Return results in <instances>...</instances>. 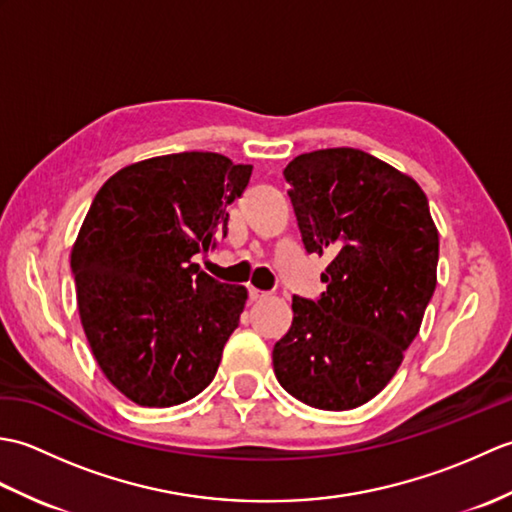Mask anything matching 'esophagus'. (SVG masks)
Listing matches in <instances>:
<instances>
[{"label":"esophagus","instance_id":"obj_1","mask_svg":"<svg viewBox=\"0 0 512 512\" xmlns=\"http://www.w3.org/2000/svg\"><path fill=\"white\" fill-rule=\"evenodd\" d=\"M248 297H250V301H262V299L268 297V292H262V290H257V288L250 286L248 288Z\"/></svg>","mask_w":512,"mask_h":512}]
</instances>
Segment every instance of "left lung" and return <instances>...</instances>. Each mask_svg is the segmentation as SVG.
<instances>
[{
    "label": "left lung",
    "mask_w": 512,
    "mask_h": 512,
    "mask_svg": "<svg viewBox=\"0 0 512 512\" xmlns=\"http://www.w3.org/2000/svg\"><path fill=\"white\" fill-rule=\"evenodd\" d=\"M284 176L303 246L330 264L319 301L292 297L275 376L314 409L361 407L420 332L438 281V228L420 184L361 149L301 154Z\"/></svg>",
    "instance_id": "obj_1"
}]
</instances>
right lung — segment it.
<instances>
[{
    "instance_id": "1",
    "label": "right lung",
    "mask_w": 512,
    "mask_h": 512,
    "mask_svg": "<svg viewBox=\"0 0 512 512\" xmlns=\"http://www.w3.org/2000/svg\"><path fill=\"white\" fill-rule=\"evenodd\" d=\"M253 165L213 151L156 156L96 193L70 266L83 332L105 378L140 407H173L211 383L248 290L191 259L226 237V206Z\"/></svg>"
}]
</instances>
